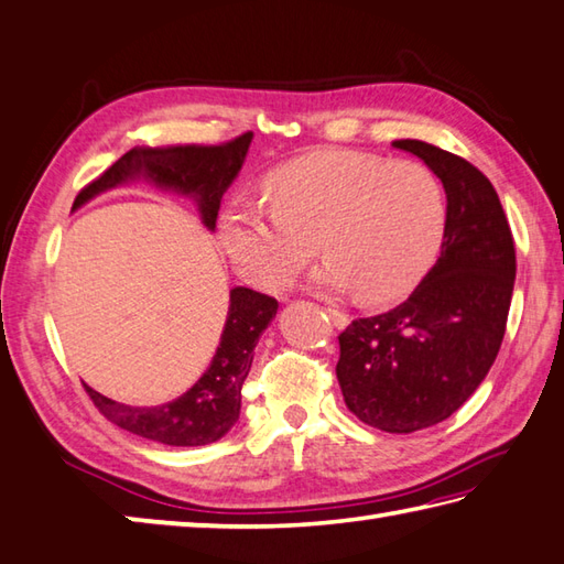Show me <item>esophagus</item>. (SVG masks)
Returning <instances> with one entry per match:
<instances>
[{
	"label": "esophagus",
	"mask_w": 564,
	"mask_h": 564,
	"mask_svg": "<svg viewBox=\"0 0 564 564\" xmlns=\"http://www.w3.org/2000/svg\"><path fill=\"white\" fill-rule=\"evenodd\" d=\"M325 313H327V317H330V321H333V325L340 327V330H343V327H347V323H350V321H347L345 313L335 311V308H325Z\"/></svg>",
	"instance_id": "esophagus-1"
}]
</instances>
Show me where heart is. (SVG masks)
Returning <instances> with one entry per match:
<instances>
[{"instance_id":"b5f03b06","label":"heart","mask_w":564,"mask_h":564,"mask_svg":"<svg viewBox=\"0 0 564 564\" xmlns=\"http://www.w3.org/2000/svg\"><path fill=\"white\" fill-rule=\"evenodd\" d=\"M269 207L237 202L219 219V241L237 271L281 291L315 247L321 291H355L380 305L402 299L432 263L444 231V192L434 172L360 152L321 150L265 177Z\"/></svg>"}]
</instances>
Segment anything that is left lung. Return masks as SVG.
I'll use <instances>...</instances> for the list:
<instances>
[{
	"mask_svg": "<svg viewBox=\"0 0 564 564\" xmlns=\"http://www.w3.org/2000/svg\"><path fill=\"white\" fill-rule=\"evenodd\" d=\"M442 180V253L409 299L340 333L345 404L360 422L412 434L452 416L486 380L506 335L516 247L484 172L422 140H394Z\"/></svg>",
	"mask_w": 564,
	"mask_h": 564,
	"instance_id": "left-lung-1",
	"label": "left lung"
}]
</instances>
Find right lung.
<instances>
[{
	"mask_svg": "<svg viewBox=\"0 0 564 564\" xmlns=\"http://www.w3.org/2000/svg\"><path fill=\"white\" fill-rule=\"evenodd\" d=\"M253 132H243L224 145H177L135 148L116 165L78 192L74 209L84 207L98 194L116 189L132 180H148L160 189L177 192L194 199L202 224L217 227L224 192L237 180L247 160ZM279 311V301L251 289L229 291V313L217 352L204 375L182 397L158 406H130L112 402L86 384L98 412L130 434L165 446H207L219 442L239 422L241 387L253 362V347Z\"/></svg>",
	"mask_w": 564,
	"mask_h": 564,
	"instance_id": "add662e5",
	"label": "right lung"
}]
</instances>
